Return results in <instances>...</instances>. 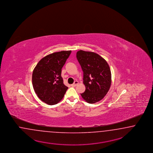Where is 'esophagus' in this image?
<instances>
[{
  "mask_svg": "<svg viewBox=\"0 0 153 153\" xmlns=\"http://www.w3.org/2000/svg\"><path fill=\"white\" fill-rule=\"evenodd\" d=\"M78 84H79V82H78L77 81H75L74 84H73L71 85V86H76Z\"/></svg>",
  "mask_w": 153,
  "mask_h": 153,
  "instance_id": "34e87169",
  "label": "esophagus"
}]
</instances>
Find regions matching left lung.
Segmentation results:
<instances>
[{
  "instance_id": "8db88e82",
  "label": "left lung",
  "mask_w": 153,
  "mask_h": 153,
  "mask_svg": "<svg viewBox=\"0 0 153 153\" xmlns=\"http://www.w3.org/2000/svg\"><path fill=\"white\" fill-rule=\"evenodd\" d=\"M76 58L83 71L86 89L81 95L89 103L102 100L110 88L111 74L107 62L98 54L79 50Z\"/></svg>"
}]
</instances>
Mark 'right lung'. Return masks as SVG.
I'll return each mask as SVG.
<instances>
[{"instance_id":"right-lung-1","label":"right lung","mask_w":153,"mask_h":153,"mask_svg":"<svg viewBox=\"0 0 153 153\" xmlns=\"http://www.w3.org/2000/svg\"><path fill=\"white\" fill-rule=\"evenodd\" d=\"M71 51L48 55L38 63L32 74V84L37 96L49 105L57 104L68 89L61 76L62 68Z\"/></svg>"}]
</instances>
